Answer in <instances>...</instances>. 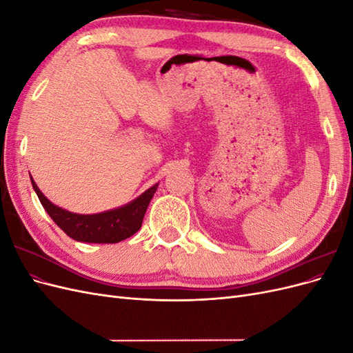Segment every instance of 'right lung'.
Instances as JSON below:
<instances>
[{
    "label": "right lung",
    "mask_w": 353,
    "mask_h": 353,
    "mask_svg": "<svg viewBox=\"0 0 353 353\" xmlns=\"http://www.w3.org/2000/svg\"><path fill=\"white\" fill-rule=\"evenodd\" d=\"M32 187L44 206L51 219L65 231L68 236L82 243H119L141 228V223L145 215L152 197L154 196L159 184L148 188L147 191L132 200L128 205L113 210L94 213V215H79L69 210L61 209L41 193V190L30 178Z\"/></svg>",
    "instance_id": "1"
}]
</instances>
